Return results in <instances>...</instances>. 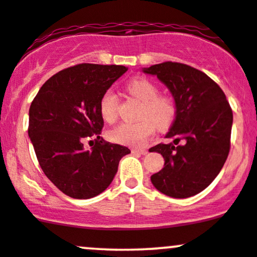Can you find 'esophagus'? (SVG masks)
<instances>
[{"mask_svg": "<svg viewBox=\"0 0 257 257\" xmlns=\"http://www.w3.org/2000/svg\"><path fill=\"white\" fill-rule=\"evenodd\" d=\"M149 152L146 149H133L132 153H138V155H146Z\"/></svg>", "mask_w": 257, "mask_h": 257, "instance_id": "esophagus-1", "label": "esophagus"}]
</instances>
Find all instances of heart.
Instances as JSON below:
<instances>
[{"instance_id": "b5f03b06", "label": "heart", "mask_w": 257, "mask_h": 257, "mask_svg": "<svg viewBox=\"0 0 257 257\" xmlns=\"http://www.w3.org/2000/svg\"><path fill=\"white\" fill-rule=\"evenodd\" d=\"M128 91L143 101L140 120L123 122L108 132V138L120 145L144 146L155 134L156 125L164 131L173 124L178 113V106L173 98L159 95L157 85L146 78H135L128 84ZM118 108V96L112 89H107L100 98L99 110L107 122L114 120Z\"/></svg>"}]
</instances>
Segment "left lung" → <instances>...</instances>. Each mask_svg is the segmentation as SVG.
<instances>
[{
    "mask_svg": "<svg viewBox=\"0 0 257 257\" xmlns=\"http://www.w3.org/2000/svg\"><path fill=\"white\" fill-rule=\"evenodd\" d=\"M144 72L157 76L169 88L178 106L167 134L174 141L150 149L166 161L163 169L151 176L152 184L173 198L194 196L214 181L228 157L231 106L219 84L192 66L166 61L144 69Z\"/></svg>",
    "mask_w": 257,
    "mask_h": 257,
    "instance_id": "obj_1",
    "label": "left lung"
}]
</instances>
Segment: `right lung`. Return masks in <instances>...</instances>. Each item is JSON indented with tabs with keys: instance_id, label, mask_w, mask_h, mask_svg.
I'll return each instance as SVG.
<instances>
[{
	"instance_id": "1",
	"label": "right lung",
	"mask_w": 257,
	"mask_h": 257,
	"mask_svg": "<svg viewBox=\"0 0 257 257\" xmlns=\"http://www.w3.org/2000/svg\"><path fill=\"white\" fill-rule=\"evenodd\" d=\"M126 70L122 65H75L52 76L32 100L28 132L37 161L47 178L71 198L104 192L120 158L131 153L100 138V98ZM84 141L90 150L84 149Z\"/></svg>"
}]
</instances>
